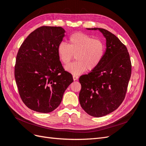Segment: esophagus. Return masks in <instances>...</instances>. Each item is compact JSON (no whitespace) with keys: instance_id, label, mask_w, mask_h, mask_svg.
I'll return each mask as SVG.
<instances>
[{"instance_id":"34e87169","label":"esophagus","mask_w":146,"mask_h":146,"mask_svg":"<svg viewBox=\"0 0 146 146\" xmlns=\"http://www.w3.org/2000/svg\"><path fill=\"white\" fill-rule=\"evenodd\" d=\"M73 78L74 81H76V80L78 79V76H76V75H73Z\"/></svg>"}]
</instances>
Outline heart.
<instances>
[{
    "label": "heart",
    "instance_id": "b5f03b06",
    "mask_svg": "<svg viewBox=\"0 0 146 146\" xmlns=\"http://www.w3.org/2000/svg\"><path fill=\"white\" fill-rule=\"evenodd\" d=\"M106 46L101 39L84 33H75L70 36L68 45L61 42L58 46L59 59L64 64L70 63L76 55V61L65 67L66 71L79 75L95 70L101 62L105 54Z\"/></svg>",
    "mask_w": 146,
    "mask_h": 146
}]
</instances>
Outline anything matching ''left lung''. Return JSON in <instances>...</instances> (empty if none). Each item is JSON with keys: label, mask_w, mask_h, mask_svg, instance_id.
Segmentation results:
<instances>
[{"label": "left lung", "mask_w": 146, "mask_h": 146, "mask_svg": "<svg viewBox=\"0 0 146 146\" xmlns=\"http://www.w3.org/2000/svg\"><path fill=\"white\" fill-rule=\"evenodd\" d=\"M87 29L102 33L106 39V50L99 66L79 78V100L88 115L101 117L115 111L124 101L131 64L126 46L115 35L100 28Z\"/></svg>", "instance_id": "left-lung-1"}]
</instances>
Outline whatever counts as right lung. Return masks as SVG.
I'll use <instances>...</instances> for the list:
<instances>
[{"label": "right lung", "instance_id": "right-lung-1", "mask_svg": "<svg viewBox=\"0 0 146 146\" xmlns=\"http://www.w3.org/2000/svg\"><path fill=\"white\" fill-rule=\"evenodd\" d=\"M65 33L60 27H40L31 33L18 51L15 79L22 101L31 110L44 113L55 110L73 81L57 52Z\"/></svg>", "mask_w": 146, "mask_h": 146}]
</instances>
